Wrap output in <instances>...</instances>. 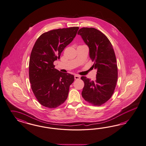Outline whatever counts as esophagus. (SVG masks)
<instances>
[{"instance_id":"obj_1","label":"esophagus","mask_w":146,"mask_h":146,"mask_svg":"<svg viewBox=\"0 0 146 146\" xmlns=\"http://www.w3.org/2000/svg\"><path fill=\"white\" fill-rule=\"evenodd\" d=\"M74 79L75 80H79L80 79V76L78 75H75L74 76Z\"/></svg>"}]
</instances>
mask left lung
I'll use <instances>...</instances> for the list:
<instances>
[{
    "instance_id": "8db88e82",
    "label": "left lung",
    "mask_w": 146,
    "mask_h": 146,
    "mask_svg": "<svg viewBox=\"0 0 146 146\" xmlns=\"http://www.w3.org/2000/svg\"><path fill=\"white\" fill-rule=\"evenodd\" d=\"M78 34L89 48V56L97 70L96 79L90 81L86 76L82 96L94 106H101L110 100L115 91L118 79V67L113 46L108 37L94 28L83 27Z\"/></svg>"
}]
</instances>
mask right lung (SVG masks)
<instances>
[{"instance_id":"1","label":"right lung","mask_w":146,"mask_h":146,"mask_svg":"<svg viewBox=\"0 0 146 146\" xmlns=\"http://www.w3.org/2000/svg\"><path fill=\"white\" fill-rule=\"evenodd\" d=\"M78 27L53 29L42 34L31 50L29 64L31 88L38 102L50 109L66 100L74 75L62 73L53 64L76 35Z\"/></svg>"}]
</instances>
